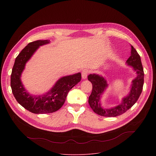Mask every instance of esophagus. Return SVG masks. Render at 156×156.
<instances>
[{
	"instance_id": "34e87169",
	"label": "esophagus",
	"mask_w": 156,
	"mask_h": 156,
	"mask_svg": "<svg viewBox=\"0 0 156 156\" xmlns=\"http://www.w3.org/2000/svg\"><path fill=\"white\" fill-rule=\"evenodd\" d=\"M88 73H89L88 70H87L86 69L82 70V71H81V77H82L83 79H86L87 78Z\"/></svg>"
}]
</instances>
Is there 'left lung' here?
<instances>
[{"mask_svg":"<svg viewBox=\"0 0 156 156\" xmlns=\"http://www.w3.org/2000/svg\"><path fill=\"white\" fill-rule=\"evenodd\" d=\"M131 55L126 61V63L128 66L133 68L137 76L132 81L130 92L122 99L121 103L118 105L111 109L102 108L100 104V98L108 87L107 81L103 76L96 74H90L88 76V80L92 84V91L89 96L88 103L94 112L100 116L116 117L121 115L136 102L142 92L144 73L140 56L132 45H131Z\"/></svg>","mask_w":156,"mask_h":156,"instance_id":"obj_1","label":"left lung"}]
</instances>
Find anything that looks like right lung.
I'll use <instances>...</instances> for the list:
<instances>
[{
  "label": "right lung",
  "instance_id": "1",
  "mask_svg": "<svg viewBox=\"0 0 156 156\" xmlns=\"http://www.w3.org/2000/svg\"><path fill=\"white\" fill-rule=\"evenodd\" d=\"M49 42V40H39L29 43L16 57L12 69L11 87L15 99L24 109L35 114L52 113L59 110L63 105L70 90L81 78L80 73L62 77L50 91L40 95H33L26 90L21 81L25 64L40 46Z\"/></svg>",
  "mask_w": 156,
  "mask_h": 156
}]
</instances>
